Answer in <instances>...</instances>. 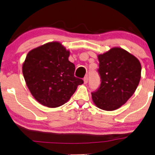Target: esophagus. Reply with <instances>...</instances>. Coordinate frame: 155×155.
<instances>
[{
	"label": "esophagus",
	"instance_id": "obj_1",
	"mask_svg": "<svg viewBox=\"0 0 155 155\" xmlns=\"http://www.w3.org/2000/svg\"><path fill=\"white\" fill-rule=\"evenodd\" d=\"M88 82V77H86L84 78V84H87Z\"/></svg>",
	"mask_w": 155,
	"mask_h": 155
}]
</instances>
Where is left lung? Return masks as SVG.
Returning a JSON list of instances; mask_svg holds the SVG:
<instances>
[{
  "label": "left lung",
  "instance_id": "obj_1",
  "mask_svg": "<svg viewBox=\"0 0 155 155\" xmlns=\"http://www.w3.org/2000/svg\"><path fill=\"white\" fill-rule=\"evenodd\" d=\"M101 84L92 92V101L105 111L118 109L134 94L141 78V64L133 54L120 47H114L99 54Z\"/></svg>",
  "mask_w": 155,
  "mask_h": 155
}]
</instances>
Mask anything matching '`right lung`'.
Returning <instances> with one entry per match:
<instances>
[{
    "mask_svg": "<svg viewBox=\"0 0 155 155\" xmlns=\"http://www.w3.org/2000/svg\"><path fill=\"white\" fill-rule=\"evenodd\" d=\"M70 51L58 41L48 42L27 54L22 73L31 94L41 104L56 108L71 99L82 79L74 76Z\"/></svg>",
    "mask_w": 155,
    "mask_h": 155,
    "instance_id": "add662e5",
    "label": "right lung"
}]
</instances>
